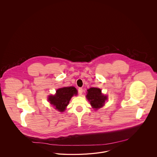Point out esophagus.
<instances>
[{
	"label": "esophagus",
	"mask_w": 157,
	"mask_h": 157,
	"mask_svg": "<svg viewBox=\"0 0 157 157\" xmlns=\"http://www.w3.org/2000/svg\"><path fill=\"white\" fill-rule=\"evenodd\" d=\"M82 92H83V89L82 88H78V94L79 95H81L82 94Z\"/></svg>",
	"instance_id": "34e87169"
}]
</instances>
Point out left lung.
Wrapping results in <instances>:
<instances>
[{"label":"left lung","instance_id":"8db88e82","mask_svg":"<svg viewBox=\"0 0 157 157\" xmlns=\"http://www.w3.org/2000/svg\"><path fill=\"white\" fill-rule=\"evenodd\" d=\"M86 98L90 101V104L93 108H101L104 105L107 97L102 94L101 90L97 88H90L87 90Z\"/></svg>","mask_w":157,"mask_h":157}]
</instances>
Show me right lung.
<instances>
[{
  "instance_id": "obj_1",
  "label": "right lung",
  "mask_w": 157,
  "mask_h": 157,
  "mask_svg": "<svg viewBox=\"0 0 157 157\" xmlns=\"http://www.w3.org/2000/svg\"><path fill=\"white\" fill-rule=\"evenodd\" d=\"M77 93V90L74 86L62 88L56 90L55 95H50L48 100L58 111L63 112L69 104L71 98L74 95H76Z\"/></svg>"
}]
</instances>
